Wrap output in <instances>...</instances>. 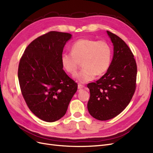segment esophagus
Instances as JSON below:
<instances>
[{"instance_id":"34e87169","label":"esophagus","mask_w":153,"mask_h":153,"mask_svg":"<svg viewBox=\"0 0 153 153\" xmlns=\"http://www.w3.org/2000/svg\"><path fill=\"white\" fill-rule=\"evenodd\" d=\"M84 85H82V84H78V89H83V88H84Z\"/></svg>"}]
</instances>
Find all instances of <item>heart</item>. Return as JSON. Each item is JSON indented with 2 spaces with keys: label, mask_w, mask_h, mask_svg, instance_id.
Segmentation results:
<instances>
[{
  "label": "heart",
  "mask_w": 153,
  "mask_h": 153,
  "mask_svg": "<svg viewBox=\"0 0 153 153\" xmlns=\"http://www.w3.org/2000/svg\"><path fill=\"white\" fill-rule=\"evenodd\" d=\"M112 56V47L106 41L85 38L75 41L71 46V52H63L61 61L64 69L73 75L82 61L84 68L75 78L79 82L86 83L108 70Z\"/></svg>",
  "instance_id": "1"
}]
</instances>
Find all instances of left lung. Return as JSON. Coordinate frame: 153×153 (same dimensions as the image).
I'll list each match as a JSON object with an SVG mask.
<instances>
[{
	"mask_svg": "<svg viewBox=\"0 0 153 153\" xmlns=\"http://www.w3.org/2000/svg\"><path fill=\"white\" fill-rule=\"evenodd\" d=\"M114 46L112 62L105 75L89 83V114L100 121H106L121 113L130 102L136 89L137 67L134 55L124 41L106 31Z\"/></svg>",
	"mask_w": 153,
	"mask_h": 153,
	"instance_id": "left-lung-1",
	"label": "left lung"
}]
</instances>
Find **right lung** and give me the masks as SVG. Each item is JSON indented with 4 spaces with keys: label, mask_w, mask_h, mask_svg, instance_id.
Returning <instances> with one entry per match:
<instances>
[{
    "label": "right lung",
    "mask_w": 153,
    "mask_h": 153,
    "mask_svg": "<svg viewBox=\"0 0 153 153\" xmlns=\"http://www.w3.org/2000/svg\"><path fill=\"white\" fill-rule=\"evenodd\" d=\"M71 34L50 31L28 45L20 59L18 76L22 94L36 116L46 122L62 117L77 91L63 70L61 56Z\"/></svg>",
    "instance_id": "obj_1"
}]
</instances>
